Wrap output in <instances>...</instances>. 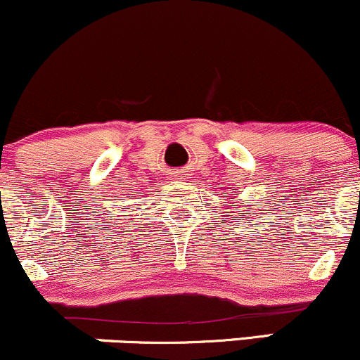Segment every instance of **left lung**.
<instances>
[{"instance_id": "left-lung-1", "label": "left lung", "mask_w": 360, "mask_h": 360, "mask_svg": "<svg viewBox=\"0 0 360 360\" xmlns=\"http://www.w3.org/2000/svg\"><path fill=\"white\" fill-rule=\"evenodd\" d=\"M229 195H236V193H229ZM234 211H236L238 214H241V209H234Z\"/></svg>"}]
</instances>
